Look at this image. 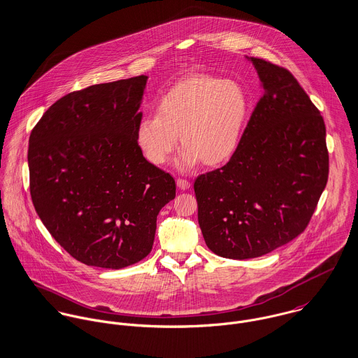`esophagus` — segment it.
<instances>
[{
	"mask_svg": "<svg viewBox=\"0 0 358 358\" xmlns=\"http://www.w3.org/2000/svg\"><path fill=\"white\" fill-rule=\"evenodd\" d=\"M176 185H178V187L180 189V190H187V189H190V182L189 180H186V179H178L176 180Z\"/></svg>",
	"mask_w": 358,
	"mask_h": 358,
	"instance_id": "obj_1",
	"label": "esophagus"
}]
</instances>
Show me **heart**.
I'll use <instances>...</instances> for the list:
<instances>
[{
    "instance_id": "heart-1",
    "label": "heart",
    "mask_w": 358,
    "mask_h": 358,
    "mask_svg": "<svg viewBox=\"0 0 358 358\" xmlns=\"http://www.w3.org/2000/svg\"><path fill=\"white\" fill-rule=\"evenodd\" d=\"M250 117L245 90L233 80L190 74L179 80L159 99L157 114L145 117L136 128V145L154 165H165L178 148L180 171L201 161L206 166L227 162L243 142Z\"/></svg>"
}]
</instances>
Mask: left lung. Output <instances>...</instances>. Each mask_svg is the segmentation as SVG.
I'll use <instances>...</instances> for the list:
<instances>
[{
  "label": "left lung",
  "mask_w": 358,
  "mask_h": 358,
  "mask_svg": "<svg viewBox=\"0 0 358 358\" xmlns=\"http://www.w3.org/2000/svg\"><path fill=\"white\" fill-rule=\"evenodd\" d=\"M263 96L229 162L194 182L206 247L229 259L266 255L306 229L327 186L325 124L296 78L257 57Z\"/></svg>",
  "instance_id": "1"
}]
</instances>
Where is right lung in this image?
<instances>
[{"label":"right lung","mask_w":358,"mask_h":358,"mask_svg":"<svg viewBox=\"0 0 358 358\" xmlns=\"http://www.w3.org/2000/svg\"><path fill=\"white\" fill-rule=\"evenodd\" d=\"M148 77L71 92L29 139L30 194L52 237L78 262L122 268L150 254L173 178L136 145Z\"/></svg>","instance_id":"right-lung-1"}]
</instances>
